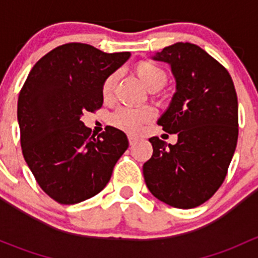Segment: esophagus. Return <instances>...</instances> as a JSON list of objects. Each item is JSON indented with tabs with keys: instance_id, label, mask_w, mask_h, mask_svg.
I'll use <instances>...</instances> for the list:
<instances>
[{
	"instance_id": "obj_1",
	"label": "esophagus",
	"mask_w": 258,
	"mask_h": 258,
	"mask_svg": "<svg viewBox=\"0 0 258 258\" xmlns=\"http://www.w3.org/2000/svg\"><path fill=\"white\" fill-rule=\"evenodd\" d=\"M128 142H130V145L134 146L137 142V139H136V137H134V136H128Z\"/></svg>"
}]
</instances>
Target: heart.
<instances>
[{
  "instance_id": "b5f03b06",
  "label": "heart",
  "mask_w": 258,
  "mask_h": 258,
  "mask_svg": "<svg viewBox=\"0 0 258 258\" xmlns=\"http://www.w3.org/2000/svg\"><path fill=\"white\" fill-rule=\"evenodd\" d=\"M135 71L140 80L152 91L160 90L167 82V74L165 70L152 61H140L135 66ZM119 77L121 72L113 71L103 80L101 93L105 101H111L114 97ZM155 116L156 111L151 106H142V107L122 106L111 113L110 123L127 134H137L141 127L147 122L152 121Z\"/></svg>"
}]
</instances>
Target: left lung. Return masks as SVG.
<instances>
[{"label": "left lung", "instance_id": "1", "mask_svg": "<svg viewBox=\"0 0 258 258\" xmlns=\"http://www.w3.org/2000/svg\"><path fill=\"white\" fill-rule=\"evenodd\" d=\"M167 62L176 93L157 123L177 134L176 145L151 137L153 153L144 165L151 194L176 209L205 204L225 181L238 139V103L227 70L189 42L165 47L153 57Z\"/></svg>", "mask_w": 258, "mask_h": 258}]
</instances>
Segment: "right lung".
<instances>
[{
  "mask_svg": "<svg viewBox=\"0 0 258 258\" xmlns=\"http://www.w3.org/2000/svg\"><path fill=\"white\" fill-rule=\"evenodd\" d=\"M130 52L105 53L87 43L58 46L38 59L18 96L22 153L41 188L61 205L96 196L110 181L127 136L107 126L95 137L81 116L102 107V82Z\"/></svg>",
  "mask_w": 258,
  "mask_h": 258,
  "instance_id": "right-lung-1",
  "label": "right lung"
}]
</instances>
